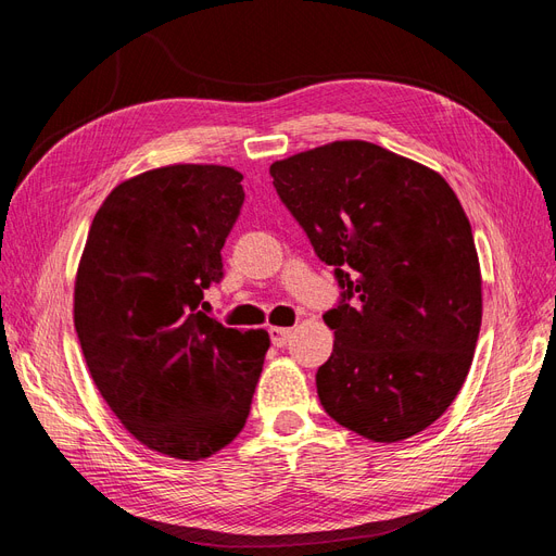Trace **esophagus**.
<instances>
[{
  "label": "esophagus",
  "mask_w": 556,
  "mask_h": 556,
  "mask_svg": "<svg viewBox=\"0 0 556 556\" xmlns=\"http://www.w3.org/2000/svg\"><path fill=\"white\" fill-rule=\"evenodd\" d=\"M268 336H271V343L276 348H285L292 339V329H285V327H271L268 329Z\"/></svg>",
  "instance_id": "1"
}]
</instances>
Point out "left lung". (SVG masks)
<instances>
[{"instance_id": "1", "label": "left lung", "mask_w": 556, "mask_h": 556, "mask_svg": "<svg viewBox=\"0 0 556 556\" xmlns=\"http://www.w3.org/2000/svg\"><path fill=\"white\" fill-rule=\"evenodd\" d=\"M280 201L333 268L317 368L327 415L396 443L439 419L468 376L482 323L468 217L441 174L368 141H333L271 164Z\"/></svg>"}]
</instances>
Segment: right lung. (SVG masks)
Returning <instances> with one entry per match:
<instances>
[{
	"label": "right lung",
	"instance_id": "obj_1",
	"mask_svg": "<svg viewBox=\"0 0 556 556\" xmlns=\"http://www.w3.org/2000/svg\"><path fill=\"white\" fill-rule=\"evenodd\" d=\"M241 180L231 166L174 164L121 182L78 264L74 325L97 390L134 439L176 459L237 439L268 350L264 329L199 311L225 276Z\"/></svg>",
	"mask_w": 556,
	"mask_h": 556
}]
</instances>
